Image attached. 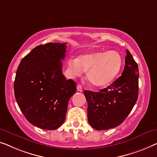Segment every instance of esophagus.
Masks as SVG:
<instances>
[{
    "label": "esophagus",
    "instance_id": "34e87169",
    "mask_svg": "<svg viewBox=\"0 0 157 157\" xmlns=\"http://www.w3.org/2000/svg\"><path fill=\"white\" fill-rule=\"evenodd\" d=\"M77 90H78V91L79 92H82V85H77Z\"/></svg>",
    "mask_w": 157,
    "mask_h": 157
}]
</instances>
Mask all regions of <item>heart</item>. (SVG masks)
I'll list each match as a JSON object with an SVG mask.
<instances>
[{
    "instance_id": "obj_1",
    "label": "heart",
    "mask_w": 157,
    "mask_h": 157,
    "mask_svg": "<svg viewBox=\"0 0 157 157\" xmlns=\"http://www.w3.org/2000/svg\"><path fill=\"white\" fill-rule=\"evenodd\" d=\"M122 65V57L114 50L81 55L67 62L68 69L73 75L87 72L88 82L98 88L109 85L117 76Z\"/></svg>"
}]
</instances>
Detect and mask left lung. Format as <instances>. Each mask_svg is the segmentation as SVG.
<instances>
[{
    "label": "left lung",
    "instance_id": "obj_1",
    "mask_svg": "<svg viewBox=\"0 0 157 157\" xmlns=\"http://www.w3.org/2000/svg\"><path fill=\"white\" fill-rule=\"evenodd\" d=\"M139 94V68L129 50L122 75L99 92L85 90L87 118L97 130H107L123 122L133 109Z\"/></svg>",
    "mask_w": 157,
    "mask_h": 157
}]
</instances>
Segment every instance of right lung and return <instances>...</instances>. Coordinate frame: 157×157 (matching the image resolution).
<instances>
[{"instance_id": "1", "label": "right lung", "mask_w": 157, "mask_h": 157, "mask_svg": "<svg viewBox=\"0 0 157 157\" xmlns=\"http://www.w3.org/2000/svg\"><path fill=\"white\" fill-rule=\"evenodd\" d=\"M66 43L40 45L24 57L14 82L15 98L21 112L33 125L54 130L65 120L68 101L76 84L62 72Z\"/></svg>"}]
</instances>
